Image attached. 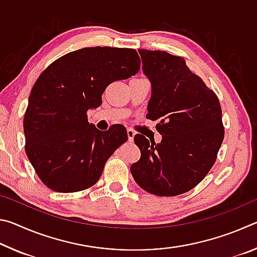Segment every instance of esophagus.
<instances>
[{
	"label": "esophagus",
	"mask_w": 257,
	"mask_h": 257,
	"mask_svg": "<svg viewBox=\"0 0 257 257\" xmlns=\"http://www.w3.org/2000/svg\"><path fill=\"white\" fill-rule=\"evenodd\" d=\"M135 135H136V133H135L133 129H130V128L127 129V136H128V141L129 142H133Z\"/></svg>",
	"instance_id": "esophagus-1"
}]
</instances>
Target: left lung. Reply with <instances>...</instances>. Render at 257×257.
I'll list each match as a JSON object with an SVG mask.
<instances>
[{"mask_svg": "<svg viewBox=\"0 0 257 257\" xmlns=\"http://www.w3.org/2000/svg\"><path fill=\"white\" fill-rule=\"evenodd\" d=\"M152 85L146 118L159 120V144L141 134V159L130 167L139 187L156 196H177L197 186L211 170L223 142L219 98L181 56L138 50Z\"/></svg>", "mask_w": 257, "mask_h": 257, "instance_id": "obj_1", "label": "left lung"}]
</instances>
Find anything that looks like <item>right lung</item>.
<instances>
[{"mask_svg":"<svg viewBox=\"0 0 257 257\" xmlns=\"http://www.w3.org/2000/svg\"><path fill=\"white\" fill-rule=\"evenodd\" d=\"M141 68L134 49L85 47L61 56L37 78L24 118L26 154L43 184L58 193H76L96 184L127 129L101 132L87 111L102 104L111 82Z\"/></svg>","mask_w":257,"mask_h":257,"instance_id":"right-lung-1","label":"right lung"}]
</instances>
